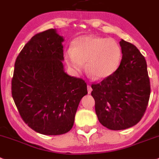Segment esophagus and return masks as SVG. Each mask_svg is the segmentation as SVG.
<instances>
[{"instance_id":"obj_1","label":"esophagus","mask_w":159,"mask_h":159,"mask_svg":"<svg viewBox=\"0 0 159 159\" xmlns=\"http://www.w3.org/2000/svg\"><path fill=\"white\" fill-rule=\"evenodd\" d=\"M87 88H88V93H89V94H90V93H92V91H93V89H92V87H91L89 84H88Z\"/></svg>"}]
</instances>
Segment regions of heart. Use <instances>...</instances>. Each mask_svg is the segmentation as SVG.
<instances>
[{"label": "heart", "instance_id": "1", "mask_svg": "<svg viewBox=\"0 0 159 159\" xmlns=\"http://www.w3.org/2000/svg\"><path fill=\"white\" fill-rule=\"evenodd\" d=\"M64 60L75 73L86 67L96 80H104L114 74L122 60V49L116 40L94 35L81 36L75 39L72 48L64 52Z\"/></svg>", "mask_w": 159, "mask_h": 159}]
</instances>
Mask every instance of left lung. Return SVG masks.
<instances>
[{
	"label": "left lung",
	"instance_id": "obj_1",
	"mask_svg": "<svg viewBox=\"0 0 159 159\" xmlns=\"http://www.w3.org/2000/svg\"><path fill=\"white\" fill-rule=\"evenodd\" d=\"M122 60L114 74L92 84L99 121L112 130L125 129L140 121L147 108L150 83L145 57L122 39Z\"/></svg>",
	"mask_w": 159,
	"mask_h": 159
}]
</instances>
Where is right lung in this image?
Listing matches in <instances>:
<instances>
[{
    "label": "right lung",
    "mask_w": 159,
    "mask_h": 159,
    "mask_svg": "<svg viewBox=\"0 0 159 159\" xmlns=\"http://www.w3.org/2000/svg\"><path fill=\"white\" fill-rule=\"evenodd\" d=\"M63 37L55 30L37 34L19 53L12 79V96L27 125L44 135L70 131L82 97L88 94L81 78L63 70Z\"/></svg>",
    "instance_id": "add662e5"
}]
</instances>
